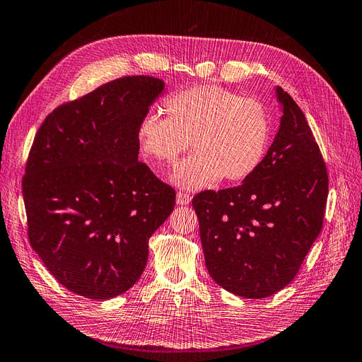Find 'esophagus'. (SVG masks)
I'll return each mask as SVG.
<instances>
[{
	"mask_svg": "<svg viewBox=\"0 0 362 362\" xmlns=\"http://www.w3.org/2000/svg\"><path fill=\"white\" fill-rule=\"evenodd\" d=\"M175 202H177V204H182V206L188 204L191 202V195L187 194V192H183V191L177 192V195H175Z\"/></svg>",
	"mask_w": 362,
	"mask_h": 362,
	"instance_id": "1",
	"label": "esophagus"
}]
</instances>
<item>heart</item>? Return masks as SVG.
Returning <instances> with one entry per match:
<instances>
[{
	"mask_svg": "<svg viewBox=\"0 0 362 362\" xmlns=\"http://www.w3.org/2000/svg\"><path fill=\"white\" fill-rule=\"evenodd\" d=\"M165 118L144 117L138 146L153 167H173L188 148L173 179L182 188L211 187L220 177L238 182L259 167L270 144V119L259 101L214 85L175 92L163 101Z\"/></svg>",
	"mask_w": 362,
	"mask_h": 362,
	"instance_id": "1",
	"label": "heart"
}]
</instances>
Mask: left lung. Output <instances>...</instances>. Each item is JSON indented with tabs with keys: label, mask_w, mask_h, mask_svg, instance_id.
<instances>
[{
	"label": "left lung",
	"mask_w": 362,
	"mask_h": 362,
	"mask_svg": "<svg viewBox=\"0 0 362 362\" xmlns=\"http://www.w3.org/2000/svg\"><path fill=\"white\" fill-rule=\"evenodd\" d=\"M282 118L257 170L233 188L199 192L206 268L232 294L264 298L296 277L323 226L327 170L297 103L276 88Z\"/></svg>",
	"instance_id": "1"
}]
</instances>
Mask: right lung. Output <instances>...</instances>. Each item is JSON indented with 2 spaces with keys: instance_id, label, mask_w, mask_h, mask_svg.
I'll list each match as a JSON object with an SVG mask.
<instances>
[{
  "instance_id": "1",
  "label": "right lung",
  "mask_w": 362,
  "mask_h": 362,
  "mask_svg": "<svg viewBox=\"0 0 362 362\" xmlns=\"http://www.w3.org/2000/svg\"><path fill=\"white\" fill-rule=\"evenodd\" d=\"M127 76L64 103L39 127L23 195L33 250L69 291L117 297L138 282L175 191L138 160L136 129L163 90Z\"/></svg>"
}]
</instances>
